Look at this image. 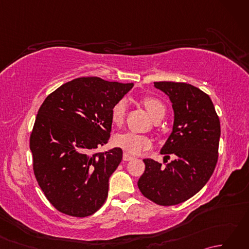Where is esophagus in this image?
<instances>
[{
	"instance_id": "obj_1",
	"label": "esophagus",
	"mask_w": 249,
	"mask_h": 249,
	"mask_svg": "<svg viewBox=\"0 0 249 249\" xmlns=\"http://www.w3.org/2000/svg\"><path fill=\"white\" fill-rule=\"evenodd\" d=\"M133 158H134V156L127 154V153H124V154H123V160H125V161L131 160H133Z\"/></svg>"
}]
</instances>
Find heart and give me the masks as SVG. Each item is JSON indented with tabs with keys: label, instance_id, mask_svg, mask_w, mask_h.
<instances>
[{
	"label": "heart",
	"instance_id": "1",
	"mask_svg": "<svg viewBox=\"0 0 249 249\" xmlns=\"http://www.w3.org/2000/svg\"><path fill=\"white\" fill-rule=\"evenodd\" d=\"M142 104L153 120L158 116H163L166 113V107L160 99L153 96H145L142 98ZM126 113L125 100H119L111 109V119L116 125L123 123ZM115 144L121 149L130 153V154H139L142 151L149 149L152 144L150 138L135 133H123L119 134L114 139Z\"/></svg>",
	"mask_w": 249,
	"mask_h": 249
}]
</instances>
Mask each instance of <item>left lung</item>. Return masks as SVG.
<instances>
[{"label":"left lung","mask_w":249,"mask_h":249,"mask_svg":"<svg viewBox=\"0 0 249 249\" xmlns=\"http://www.w3.org/2000/svg\"><path fill=\"white\" fill-rule=\"evenodd\" d=\"M154 87L171 100L172 133L160 154L174 160L161 163L145 158L138 187L145 198L160 205H176L192 198L208 183L218 160L220 123L208 94L192 84L160 81Z\"/></svg>","instance_id":"1"}]
</instances>
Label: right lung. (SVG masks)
I'll list each match as a JSON object with an SVG mask.
<instances>
[{
    "instance_id": "right-lung-1",
    "label": "right lung",
    "mask_w": 249,
    "mask_h": 249,
    "mask_svg": "<svg viewBox=\"0 0 249 249\" xmlns=\"http://www.w3.org/2000/svg\"><path fill=\"white\" fill-rule=\"evenodd\" d=\"M134 83L82 77L63 84L40 106L30 137L39 187L59 212L87 217L108 197L120 147L96 153L110 138L111 109Z\"/></svg>"
}]
</instances>
